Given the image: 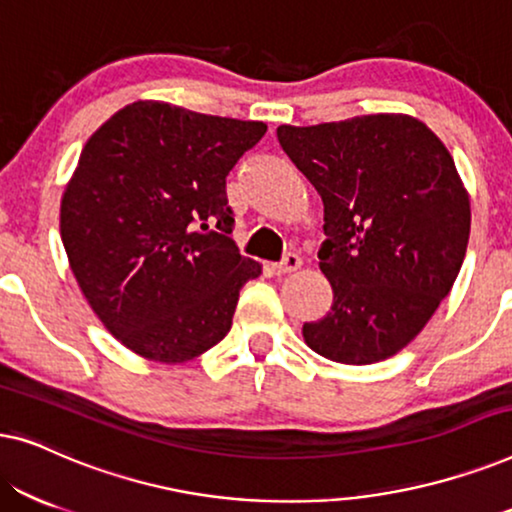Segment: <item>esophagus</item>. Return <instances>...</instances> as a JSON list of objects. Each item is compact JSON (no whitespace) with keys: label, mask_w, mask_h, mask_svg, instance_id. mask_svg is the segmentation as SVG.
<instances>
[{"label":"esophagus","mask_w":512,"mask_h":512,"mask_svg":"<svg viewBox=\"0 0 512 512\" xmlns=\"http://www.w3.org/2000/svg\"><path fill=\"white\" fill-rule=\"evenodd\" d=\"M300 265H303V258L298 254H286L282 258V263L272 265V272H275V275H289V272H296Z\"/></svg>","instance_id":"1"}]
</instances>
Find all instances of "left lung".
<instances>
[{
	"mask_svg": "<svg viewBox=\"0 0 512 512\" xmlns=\"http://www.w3.org/2000/svg\"><path fill=\"white\" fill-rule=\"evenodd\" d=\"M277 139L324 202L319 268L333 289L307 347L347 366L401 352L450 293L471 202L445 144L408 114L279 125Z\"/></svg>",
	"mask_w": 512,
	"mask_h": 512,
	"instance_id": "8db88e82",
	"label": "left lung"
}]
</instances>
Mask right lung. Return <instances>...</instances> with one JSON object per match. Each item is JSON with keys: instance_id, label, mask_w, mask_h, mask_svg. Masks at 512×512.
Wrapping results in <instances>:
<instances>
[{"instance_id": "obj_1", "label": "right lung", "mask_w": 512, "mask_h": 512, "mask_svg": "<svg viewBox=\"0 0 512 512\" xmlns=\"http://www.w3.org/2000/svg\"><path fill=\"white\" fill-rule=\"evenodd\" d=\"M268 125L158 100L116 111L83 146L60 205L69 268L114 338L184 363L226 338L261 265L233 242L226 177Z\"/></svg>"}]
</instances>
